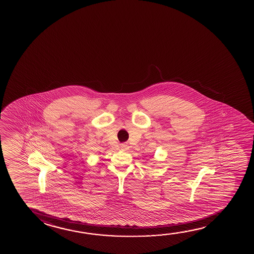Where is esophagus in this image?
<instances>
[{
  "instance_id": "obj_1",
  "label": "esophagus",
  "mask_w": 254,
  "mask_h": 254,
  "mask_svg": "<svg viewBox=\"0 0 254 254\" xmlns=\"http://www.w3.org/2000/svg\"><path fill=\"white\" fill-rule=\"evenodd\" d=\"M121 149L122 151H127L129 149L128 144L127 143H121Z\"/></svg>"
}]
</instances>
